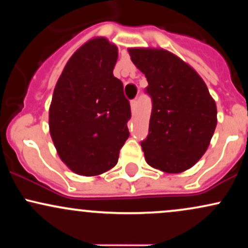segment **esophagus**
Segmentation results:
<instances>
[{"label": "esophagus", "instance_id": "obj_1", "mask_svg": "<svg viewBox=\"0 0 248 248\" xmlns=\"http://www.w3.org/2000/svg\"><path fill=\"white\" fill-rule=\"evenodd\" d=\"M130 107H132L133 112L136 109V108H138V100H136V99H134V100L130 101Z\"/></svg>", "mask_w": 248, "mask_h": 248}]
</instances>
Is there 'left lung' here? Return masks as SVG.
<instances>
[{
    "instance_id": "1",
    "label": "left lung",
    "mask_w": 248,
    "mask_h": 248,
    "mask_svg": "<svg viewBox=\"0 0 248 248\" xmlns=\"http://www.w3.org/2000/svg\"><path fill=\"white\" fill-rule=\"evenodd\" d=\"M148 81L153 109L149 134L141 142L147 163L182 172L206 152L217 126V107L205 82L177 56L163 49L128 50Z\"/></svg>"
}]
</instances>
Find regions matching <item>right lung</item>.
I'll use <instances>...</instances> for the list:
<instances>
[{
	"label": "right lung",
	"mask_w": 248,
	"mask_h": 248,
	"mask_svg": "<svg viewBox=\"0 0 248 248\" xmlns=\"http://www.w3.org/2000/svg\"><path fill=\"white\" fill-rule=\"evenodd\" d=\"M118 47L104 37L85 43L65 65L49 110L50 134L73 172L96 176L118 163L132 116L121 80L113 76Z\"/></svg>",
	"instance_id": "1"
}]
</instances>
